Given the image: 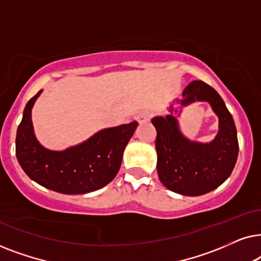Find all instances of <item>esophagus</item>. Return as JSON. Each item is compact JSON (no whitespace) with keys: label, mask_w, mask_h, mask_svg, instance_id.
Returning <instances> with one entry per match:
<instances>
[{"label":"esophagus","mask_w":261,"mask_h":261,"mask_svg":"<svg viewBox=\"0 0 261 261\" xmlns=\"http://www.w3.org/2000/svg\"><path fill=\"white\" fill-rule=\"evenodd\" d=\"M151 119V113L149 112H142V113H139L137 116H135V121L139 123H144V122H147Z\"/></svg>","instance_id":"1"}]
</instances>
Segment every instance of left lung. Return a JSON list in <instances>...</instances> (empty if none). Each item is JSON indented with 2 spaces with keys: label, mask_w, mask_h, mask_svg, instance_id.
<instances>
[{
  "label": "left lung",
  "mask_w": 261,
  "mask_h": 261,
  "mask_svg": "<svg viewBox=\"0 0 261 261\" xmlns=\"http://www.w3.org/2000/svg\"><path fill=\"white\" fill-rule=\"evenodd\" d=\"M180 106L208 102L219 117V132L213 141L202 144L189 140L179 129L171 106L165 117L152 119L156 129L155 148L159 179L169 190L184 196H201L219 188L233 171L238 159L237 128L229 110L215 89L202 81H194L184 89Z\"/></svg>",
  "instance_id": "8db88e82"
}]
</instances>
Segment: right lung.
I'll use <instances>...</instances> for the list:
<instances>
[{
  "label": "right lung",
  "instance_id": "right-lung-1",
  "mask_svg": "<svg viewBox=\"0 0 261 261\" xmlns=\"http://www.w3.org/2000/svg\"><path fill=\"white\" fill-rule=\"evenodd\" d=\"M41 90L24 107L16 132V158L32 180L65 195L96 191L109 184L119 172L123 151L138 122L106 128L80 145L52 151L37 140L32 108Z\"/></svg>",
  "mask_w": 261,
  "mask_h": 261
}]
</instances>
